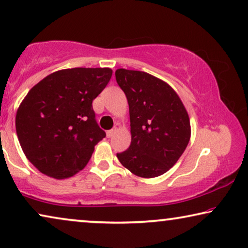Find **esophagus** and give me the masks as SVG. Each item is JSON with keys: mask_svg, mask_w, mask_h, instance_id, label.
Listing matches in <instances>:
<instances>
[{"mask_svg": "<svg viewBox=\"0 0 248 248\" xmlns=\"http://www.w3.org/2000/svg\"><path fill=\"white\" fill-rule=\"evenodd\" d=\"M115 133H116V127H114V128H111V130L107 131V138H111Z\"/></svg>", "mask_w": 248, "mask_h": 248, "instance_id": "34e87169", "label": "esophagus"}]
</instances>
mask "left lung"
<instances>
[{
    "label": "left lung",
    "mask_w": 248,
    "mask_h": 248,
    "mask_svg": "<svg viewBox=\"0 0 248 248\" xmlns=\"http://www.w3.org/2000/svg\"><path fill=\"white\" fill-rule=\"evenodd\" d=\"M130 107L132 141L118 160L134 175L157 177L174 166L191 138L188 114L174 89L151 74L118 69Z\"/></svg>",
    "instance_id": "1"
}]
</instances>
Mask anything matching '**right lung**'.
Segmentation results:
<instances>
[{
    "label": "right lung",
    "instance_id": "add662e5",
    "mask_svg": "<svg viewBox=\"0 0 248 248\" xmlns=\"http://www.w3.org/2000/svg\"><path fill=\"white\" fill-rule=\"evenodd\" d=\"M111 74L108 67L61 70L30 89L16 111V130L26 157L40 172L63 179L88 164L106 137L93 100Z\"/></svg>",
    "mask_w": 248,
    "mask_h": 248
}]
</instances>
